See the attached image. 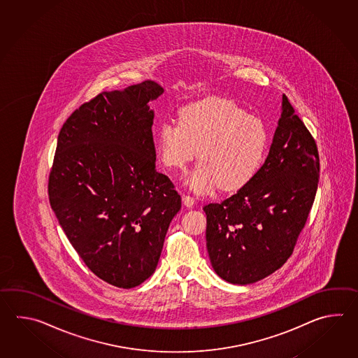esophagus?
Segmentation results:
<instances>
[{
	"label": "esophagus",
	"mask_w": 358,
	"mask_h": 358,
	"mask_svg": "<svg viewBox=\"0 0 358 358\" xmlns=\"http://www.w3.org/2000/svg\"><path fill=\"white\" fill-rule=\"evenodd\" d=\"M182 203L185 207H192V206L194 205V198L192 197V196H188V194H184L182 196Z\"/></svg>",
	"instance_id": "obj_1"
}]
</instances>
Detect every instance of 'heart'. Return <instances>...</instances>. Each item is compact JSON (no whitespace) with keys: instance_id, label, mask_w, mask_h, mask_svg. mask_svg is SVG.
Returning a JSON list of instances; mask_svg holds the SVG:
<instances>
[{"instance_id":"obj_1","label":"heart","mask_w":358,"mask_h":358,"mask_svg":"<svg viewBox=\"0 0 358 358\" xmlns=\"http://www.w3.org/2000/svg\"><path fill=\"white\" fill-rule=\"evenodd\" d=\"M156 150L165 168L179 171L197 156L187 178L190 189L205 194L242 189L257 174L266 155L264 122L225 99H205L182 107L176 124L156 131Z\"/></svg>"}]
</instances>
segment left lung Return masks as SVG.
<instances>
[{"instance_id": "obj_1", "label": "left lung", "mask_w": 358, "mask_h": 358, "mask_svg": "<svg viewBox=\"0 0 358 358\" xmlns=\"http://www.w3.org/2000/svg\"><path fill=\"white\" fill-rule=\"evenodd\" d=\"M319 178L316 142L282 94V116L257 174L231 197L203 207L216 274L245 285L280 268L311 211Z\"/></svg>"}]
</instances>
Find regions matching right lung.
Returning <instances> with one entry per match:
<instances>
[{
	"label": "right lung",
	"mask_w": 358,
	"mask_h": 358,
	"mask_svg": "<svg viewBox=\"0 0 358 358\" xmlns=\"http://www.w3.org/2000/svg\"><path fill=\"white\" fill-rule=\"evenodd\" d=\"M152 80L102 92L61 128L48 198L79 257L99 279L130 289L159 264L182 198L156 171Z\"/></svg>",
	"instance_id": "obj_1"
}]
</instances>
